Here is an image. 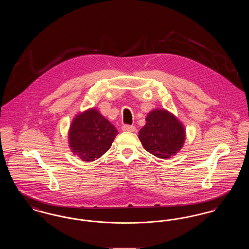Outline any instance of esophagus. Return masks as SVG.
Returning a JSON list of instances; mask_svg holds the SVG:
<instances>
[{
  "mask_svg": "<svg viewBox=\"0 0 249 249\" xmlns=\"http://www.w3.org/2000/svg\"><path fill=\"white\" fill-rule=\"evenodd\" d=\"M122 130L124 131H129V132H133L135 131V127L134 126H130V125H123Z\"/></svg>",
  "mask_w": 249,
  "mask_h": 249,
  "instance_id": "1",
  "label": "esophagus"
}]
</instances>
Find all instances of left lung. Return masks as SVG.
I'll return each instance as SVG.
<instances>
[{
  "mask_svg": "<svg viewBox=\"0 0 249 249\" xmlns=\"http://www.w3.org/2000/svg\"><path fill=\"white\" fill-rule=\"evenodd\" d=\"M138 138L146 151L160 159H169L182 149L186 129L173 113L164 108H156L147 114Z\"/></svg>",
  "mask_w": 249,
  "mask_h": 249,
  "instance_id": "left-lung-1",
  "label": "left lung"
}]
</instances>
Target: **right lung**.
I'll use <instances>...</instances> for the list:
<instances>
[{"label": "right lung", "mask_w": 249, "mask_h": 249, "mask_svg": "<svg viewBox=\"0 0 249 249\" xmlns=\"http://www.w3.org/2000/svg\"><path fill=\"white\" fill-rule=\"evenodd\" d=\"M118 133L116 127L100 111L89 108L71 120L68 143L73 154L90 162L109 150Z\"/></svg>", "instance_id": "1"}]
</instances>
